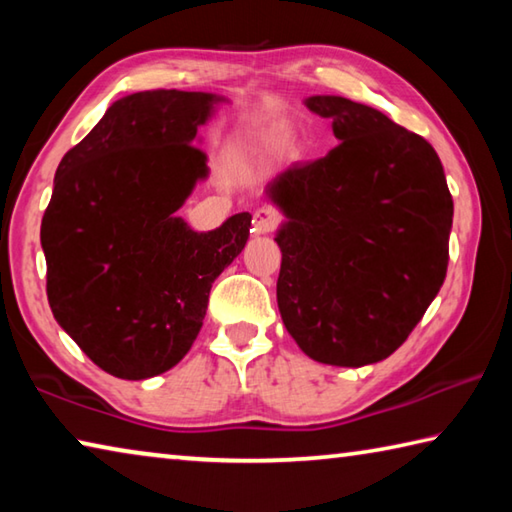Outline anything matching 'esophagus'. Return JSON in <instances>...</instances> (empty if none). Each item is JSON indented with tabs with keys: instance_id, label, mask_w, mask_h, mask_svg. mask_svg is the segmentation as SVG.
<instances>
[{
	"instance_id": "1",
	"label": "esophagus",
	"mask_w": 512,
	"mask_h": 512,
	"mask_svg": "<svg viewBox=\"0 0 512 512\" xmlns=\"http://www.w3.org/2000/svg\"><path fill=\"white\" fill-rule=\"evenodd\" d=\"M280 221L282 216L277 214V210H273V207H262V210L253 214V232L255 235H268V232H273L280 225Z\"/></svg>"
}]
</instances>
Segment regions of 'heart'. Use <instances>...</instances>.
I'll return each mask as SVG.
<instances>
[{"mask_svg":"<svg viewBox=\"0 0 512 512\" xmlns=\"http://www.w3.org/2000/svg\"><path fill=\"white\" fill-rule=\"evenodd\" d=\"M264 140H266L268 144H277V142H282V140H284V137H282L280 133H271V135H266V137H264Z\"/></svg>","mask_w":512,"mask_h":512,"instance_id":"obj_1","label":"heart"}]
</instances>
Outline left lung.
Returning a JSON list of instances; mask_svg holds the SVG:
<instances>
[{
    "mask_svg": "<svg viewBox=\"0 0 512 512\" xmlns=\"http://www.w3.org/2000/svg\"><path fill=\"white\" fill-rule=\"evenodd\" d=\"M305 103L341 144L266 185L287 216L277 307L307 357L359 368L391 357L438 296L454 201L424 137L350 99Z\"/></svg>",
    "mask_w": 512,
    "mask_h": 512,
    "instance_id": "8db88e82",
    "label": "left lung"
}]
</instances>
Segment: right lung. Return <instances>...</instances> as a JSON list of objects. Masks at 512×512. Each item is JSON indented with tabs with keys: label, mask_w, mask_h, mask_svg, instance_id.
Listing matches in <instances>:
<instances>
[{
	"label": "right lung",
	"mask_w": 512,
	"mask_h": 512,
	"mask_svg": "<svg viewBox=\"0 0 512 512\" xmlns=\"http://www.w3.org/2000/svg\"><path fill=\"white\" fill-rule=\"evenodd\" d=\"M219 101L207 92L128 94L56 169L40 225L49 307L112 377L176 366L201 332L212 282L248 241V212L210 232L176 216L207 178L194 137Z\"/></svg>",
	"instance_id": "1"
}]
</instances>
